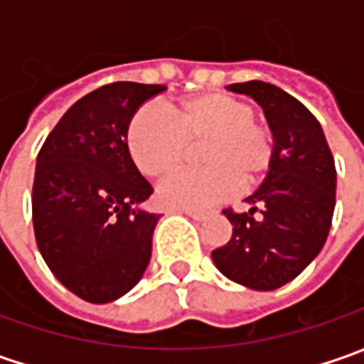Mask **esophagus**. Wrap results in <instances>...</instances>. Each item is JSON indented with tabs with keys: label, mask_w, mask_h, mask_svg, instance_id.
Masks as SVG:
<instances>
[{
	"label": "esophagus",
	"mask_w": 364,
	"mask_h": 364,
	"mask_svg": "<svg viewBox=\"0 0 364 364\" xmlns=\"http://www.w3.org/2000/svg\"><path fill=\"white\" fill-rule=\"evenodd\" d=\"M178 213H182V215H188V217L194 218V220H204V218H206V213H203V210H188V208H180Z\"/></svg>",
	"instance_id": "34e87169"
}]
</instances>
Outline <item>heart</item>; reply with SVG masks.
Masks as SVG:
<instances>
[{"instance_id": "1", "label": "heart", "mask_w": 364, "mask_h": 364, "mask_svg": "<svg viewBox=\"0 0 364 364\" xmlns=\"http://www.w3.org/2000/svg\"><path fill=\"white\" fill-rule=\"evenodd\" d=\"M249 103L213 92L186 99L174 113L160 105L135 111L127 127V146L135 166L161 176L184 160L188 144H203L200 170H178L158 188L168 208H204L229 198L241 186H255L272 168V132L259 123Z\"/></svg>"}]
</instances>
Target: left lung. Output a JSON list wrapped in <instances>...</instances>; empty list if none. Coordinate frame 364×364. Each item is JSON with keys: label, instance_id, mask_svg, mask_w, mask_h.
Returning a JSON list of instances; mask_svg holds the SVG:
<instances>
[{"label": "left lung", "instance_id": "8db88e82", "mask_svg": "<svg viewBox=\"0 0 364 364\" xmlns=\"http://www.w3.org/2000/svg\"><path fill=\"white\" fill-rule=\"evenodd\" d=\"M227 89L263 109L275 156L261 186L245 198L249 213L225 210L232 237L213 251V261L235 284L272 291L298 277L326 243L336 204L334 158L318 119L279 87L249 80Z\"/></svg>", "mask_w": 364, "mask_h": 364}]
</instances>
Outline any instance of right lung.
<instances>
[{
	"mask_svg": "<svg viewBox=\"0 0 364 364\" xmlns=\"http://www.w3.org/2000/svg\"><path fill=\"white\" fill-rule=\"evenodd\" d=\"M164 85L113 82L78 99L36 160L32 215L38 249L75 296L107 304L146 273L160 215L141 208L154 192L132 160L127 127Z\"/></svg>",
	"mask_w": 364,
	"mask_h": 364,
	"instance_id": "add662e5",
	"label": "right lung"
}]
</instances>
